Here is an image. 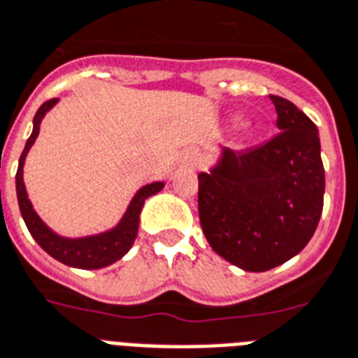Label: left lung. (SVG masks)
Returning <instances> with one entry per match:
<instances>
[{
  "instance_id": "obj_1",
  "label": "left lung",
  "mask_w": 358,
  "mask_h": 358,
  "mask_svg": "<svg viewBox=\"0 0 358 358\" xmlns=\"http://www.w3.org/2000/svg\"><path fill=\"white\" fill-rule=\"evenodd\" d=\"M270 101L280 134L245 152L222 149L217 165L199 174L206 239L246 272H264L300 254L324 209L318 129L287 99Z\"/></svg>"
}]
</instances>
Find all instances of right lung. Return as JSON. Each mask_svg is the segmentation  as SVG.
<instances>
[{
    "label": "right lung",
    "mask_w": 358,
    "mask_h": 358,
    "mask_svg": "<svg viewBox=\"0 0 358 358\" xmlns=\"http://www.w3.org/2000/svg\"><path fill=\"white\" fill-rule=\"evenodd\" d=\"M57 103L58 99H51V101H45L38 108L36 115L33 119V134L27 139L25 149H23L22 156H20L18 173H16V194H18L20 211H22L25 226H27V229L33 235V239L51 257H55L60 263L68 264V266H73V268H104V266H108V264L121 259L132 248L136 235H138L139 215H141L145 200L152 196V194L159 193L165 184L164 182H152V184H147L139 189L138 193L134 194V199L130 200L123 219L119 220L117 226H113L108 231H103V234L97 235H88V237H78V239H69V237H62V235L55 234L53 229L48 228V224L38 217L33 204H31V200H29L27 189H25V184H23V164H25L29 149L36 141L43 115L53 108Z\"/></svg>",
    "instance_id": "1"
}]
</instances>
